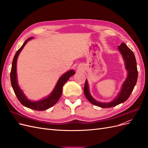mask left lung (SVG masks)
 I'll return each mask as SVG.
<instances>
[{
    "label": "left lung",
    "mask_w": 148,
    "mask_h": 148,
    "mask_svg": "<svg viewBox=\"0 0 148 148\" xmlns=\"http://www.w3.org/2000/svg\"><path fill=\"white\" fill-rule=\"evenodd\" d=\"M119 51L122 54L128 75L127 77L123 82L120 91L115 99L109 102H101L95 100L91 95L89 92L88 80L86 79L84 87V93L88 100L92 104L102 107V108H109V107L117 106L121 103L126 101L132 94L134 87L135 86L138 79V70L136 61L135 55L132 51L125 43H122L118 47Z\"/></svg>",
    "instance_id": "left-lung-1"
}]
</instances>
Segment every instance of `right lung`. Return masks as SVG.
<instances>
[{
  "label": "right lung",
  "mask_w": 148,
  "mask_h": 148,
  "mask_svg": "<svg viewBox=\"0 0 148 148\" xmlns=\"http://www.w3.org/2000/svg\"><path fill=\"white\" fill-rule=\"evenodd\" d=\"M33 39V37H31L26 39L25 42L23 43L22 46L17 51L14 58L13 59L12 69L10 72V80L11 84L13 88V91L15 92V95L16 96L18 99L19 100L21 104L24 106L28 107L31 109H33L36 110H45L48 109L50 107L54 106L57 101L59 100L60 97L62 94L63 91V86L64 84L68 81L70 77L75 75V72L73 70H70L66 71L65 73L61 76L60 78L58 80V82L56 85L55 88H53V91L47 97L44 99L37 101H32L28 99L27 97L25 96L23 93V91L20 89V86L18 84L17 81V75H16V62L20 52L23 49L26 44L29 40Z\"/></svg>",
  "instance_id": "add662e5"
}]
</instances>
